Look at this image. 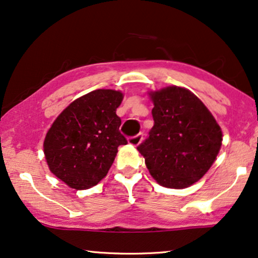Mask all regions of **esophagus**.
<instances>
[{
  "label": "esophagus",
  "instance_id": "34e87169",
  "mask_svg": "<svg viewBox=\"0 0 258 258\" xmlns=\"http://www.w3.org/2000/svg\"><path fill=\"white\" fill-rule=\"evenodd\" d=\"M141 140H143V133H139V134H137V136H134V137H130L128 138V144L132 145V146H134V147H137L138 145L141 143Z\"/></svg>",
  "mask_w": 258,
  "mask_h": 258
}]
</instances>
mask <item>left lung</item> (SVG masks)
<instances>
[{"instance_id": "obj_1", "label": "left lung", "mask_w": 258, "mask_h": 258, "mask_svg": "<svg viewBox=\"0 0 258 258\" xmlns=\"http://www.w3.org/2000/svg\"><path fill=\"white\" fill-rule=\"evenodd\" d=\"M154 125L138 146L151 175L167 188H187L208 172L222 145V131L189 90L150 92Z\"/></svg>"}]
</instances>
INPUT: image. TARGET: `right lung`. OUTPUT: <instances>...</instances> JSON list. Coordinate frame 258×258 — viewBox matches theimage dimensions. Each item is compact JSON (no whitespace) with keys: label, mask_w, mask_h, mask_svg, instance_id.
Returning <instances> with one entry per match:
<instances>
[{"label":"right lung","mask_w":258,"mask_h":258,"mask_svg":"<svg viewBox=\"0 0 258 258\" xmlns=\"http://www.w3.org/2000/svg\"><path fill=\"white\" fill-rule=\"evenodd\" d=\"M122 93L94 90L69 105L56 118L44 139V154L52 174L77 190L99 182L127 140L119 131L115 111Z\"/></svg>","instance_id":"obj_1"}]
</instances>
